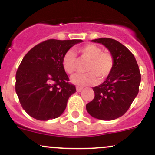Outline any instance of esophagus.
<instances>
[{
  "label": "esophagus",
  "mask_w": 155,
  "mask_h": 155,
  "mask_svg": "<svg viewBox=\"0 0 155 155\" xmlns=\"http://www.w3.org/2000/svg\"><path fill=\"white\" fill-rule=\"evenodd\" d=\"M82 87H76V91H77L78 92H80V91H82Z\"/></svg>",
  "instance_id": "1"
}]
</instances>
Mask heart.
Wrapping results in <instances>:
<instances>
[{"label":"heart","instance_id":"b5f03b06","mask_svg":"<svg viewBox=\"0 0 155 155\" xmlns=\"http://www.w3.org/2000/svg\"><path fill=\"white\" fill-rule=\"evenodd\" d=\"M82 60L87 61L85 70V73L73 75L70 80L79 87L93 85L97 78L99 80L106 79L113 69L115 59L109 51H103L102 48L94 44H86L77 49ZM62 65L65 72L72 74L76 69V59L74 53L68 51L62 60Z\"/></svg>","mask_w":155,"mask_h":155}]
</instances>
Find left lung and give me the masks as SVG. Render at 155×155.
Instances as JSON below:
<instances>
[{
	"mask_svg": "<svg viewBox=\"0 0 155 155\" xmlns=\"http://www.w3.org/2000/svg\"><path fill=\"white\" fill-rule=\"evenodd\" d=\"M92 42L105 46L115 59L113 69L107 79L93 87L94 98L86 105L92 117L111 121L122 116L137 95L141 82L135 57L123 44L111 38H99Z\"/></svg>",
	"mask_w": 155,
	"mask_h": 155,
	"instance_id": "left-lung-1",
	"label": "left lung"
}]
</instances>
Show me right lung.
<instances>
[{"label": "right lung", "mask_w": 155, "mask_h": 155, "mask_svg": "<svg viewBox=\"0 0 155 155\" xmlns=\"http://www.w3.org/2000/svg\"><path fill=\"white\" fill-rule=\"evenodd\" d=\"M82 40H45L25 55L15 74V92L30 116L48 121L60 116L69 97L76 91L70 83L62 60Z\"/></svg>", "instance_id": "add662e5"}]
</instances>
